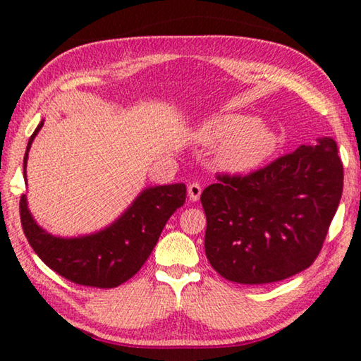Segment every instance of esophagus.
<instances>
[{
  "label": "esophagus",
  "mask_w": 361,
  "mask_h": 361,
  "mask_svg": "<svg viewBox=\"0 0 361 361\" xmlns=\"http://www.w3.org/2000/svg\"><path fill=\"white\" fill-rule=\"evenodd\" d=\"M200 194H202V186H200L199 183H191V185L188 186L189 200H192V202H197V200L200 199Z\"/></svg>",
  "instance_id": "1"
}]
</instances>
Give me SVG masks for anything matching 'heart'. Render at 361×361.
<instances>
[{
  "mask_svg": "<svg viewBox=\"0 0 361 361\" xmlns=\"http://www.w3.org/2000/svg\"><path fill=\"white\" fill-rule=\"evenodd\" d=\"M197 138L205 145L224 143L218 152V164L232 173L252 172L277 148L276 132L245 114H219L207 119L199 127Z\"/></svg>",
  "mask_w": 361,
  "mask_h": 361,
  "instance_id": "heart-1",
  "label": "heart"
}]
</instances>
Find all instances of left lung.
Here are the masks:
<instances>
[{
    "label": "left lung",
    "mask_w": 361,
    "mask_h": 361,
    "mask_svg": "<svg viewBox=\"0 0 361 361\" xmlns=\"http://www.w3.org/2000/svg\"><path fill=\"white\" fill-rule=\"evenodd\" d=\"M342 181L338 145L329 137L250 175H218L200 195L212 267L243 285L279 282L307 269L338 210Z\"/></svg>",
    "instance_id": "left-lung-1"
}]
</instances>
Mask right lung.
<instances>
[{"label": "right lung", "instance_id": "1", "mask_svg": "<svg viewBox=\"0 0 361 361\" xmlns=\"http://www.w3.org/2000/svg\"><path fill=\"white\" fill-rule=\"evenodd\" d=\"M44 121L30 137L23 176L27 181V159L35 137ZM186 186L175 185L146 188L114 223L89 235L57 237L38 226L20 197L23 232L41 261L73 283L95 288H114L135 276L156 247L169 218L185 204Z\"/></svg>", "mask_w": 361, "mask_h": 361}]
</instances>
